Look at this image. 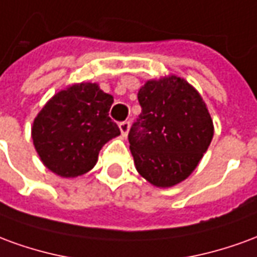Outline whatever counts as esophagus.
Instances as JSON below:
<instances>
[{
	"label": "esophagus",
	"instance_id": "1",
	"mask_svg": "<svg viewBox=\"0 0 257 257\" xmlns=\"http://www.w3.org/2000/svg\"><path fill=\"white\" fill-rule=\"evenodd\" d=\"M119 131H121V135H122V138H126V135L129 132V126H131V123L129 121H122V122H119Z\"/></svg>",
	"mask_w": 257,
	"mask_h": 257
}]
</instances>
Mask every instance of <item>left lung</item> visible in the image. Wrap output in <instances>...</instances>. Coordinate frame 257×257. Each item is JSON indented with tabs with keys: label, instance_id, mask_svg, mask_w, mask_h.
Returning <instances> with one entry per match:
<instances>
[{
	"label": "left lung",
	"instance_id": "left-lung-1",
	"mask_svg": "<svg viewBox=\"0 0 257 257\" xmlns=\"http://www.w3.org/2000/svg\"><path fill=\"white\" fill-rule=\"evenodd\" d=\"M142 112L129 131V149L140 176L172 187L197 168L213 138L205 101L186 79L147 81L138 93Z\"/></svg>",
	"mask_w": 257,
	"mask_h": 257
}]
</instances>
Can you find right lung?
<instances>
[{"label":"right lung","mask_w":257,"mask_h":257,"mask_svg":"<svg viewBox=\"0 0 257 257\" xmlns=\"http://www.w3.org/2000/svg\"><path fill=\"white\" fill-rule=\"evenodd\" d=\"M111 95L97 84L81 82L60 90L33 122L31 138L42 164L62 178H75L95 167L99 151L119 132L108 117Z\"/></svg>","instance_id":"add662e5"}]
</instances>
